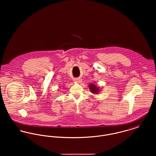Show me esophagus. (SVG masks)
Instances as JSON below:
<instances>
[{
	"label": "esophagus",
	"instance_id": "esophagus-1",
	"mask_svg": "<svg viewBox=\"0 0 156 156\" xmlns=\"http://www.w3.org/2000/svg\"><path fill=\"white\" fill-rule=\"evenodd\" d=\"M74 82H78V83H80V82H81L82 80H80V79H74Z\"/></svg>",
	"mask_w": 156,
	"mask_h": 156
}]
</instances>
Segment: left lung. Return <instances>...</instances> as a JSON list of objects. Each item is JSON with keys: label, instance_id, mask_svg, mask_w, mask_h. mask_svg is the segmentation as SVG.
<instances>
[{"label": "left lung", "instance_id": "8db88e82", "mask_svg": "<svg viewBox=\"0 0 156 156\" xmlns=\"http://www.w3.org/2000/svg\"><path fill=\"white\" fill-rule=\"evenodd\" d=\"M89 88L90 89V91L94 94H97L98 92V88L96 87V86L94 84H90L89 85Z\"/></svg>", "mask_w": 156, "mask_h": 156}]
</instances>
